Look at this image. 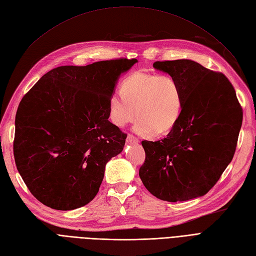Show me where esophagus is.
I'll return each instance as SVG.
<instances>
[{
  "mask_svg": "<svg viewBox=\"0 0 256 256\" xmlns=\"http://www.w3.org/2000/svg\"><path fill=\"white\" fill-rule=\"evenodd\" d=\"M140 142V140H138V138H136V136H132V134H128V136H127V142H129V144H132V142Z\"/></svg>",
  "mask_w": 256,
  "mask_h": 256,
  "instance_id": "obj_1",
  "label": "esophagus"
}]
</instances>
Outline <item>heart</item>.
I'll use <instances>...</instances> for the list:
<instances>
[{"label": "heart", "instance_id": "1", "mask_svg": "<svg viewBox=\"0 0 256 256\" xmlns=\"http://www.w3.org/2000/svg\"><path fill=\"white\" fill-rule=\"evenodd\" d=\"M182 110L180 86L168 74L138 71L122 80V92L116 91L109 98L111 122L124 127L138 116L136 131L147 136L169 132L176 125Z\"/></svg>", "mask_w": 256, "mask_h": 256}]
</instances>
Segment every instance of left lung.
Here are the masks:
<instances>
[{
	"label": "left lung",
	"mask_w": 256,
	"mask_h": 256,
	"mask_svg": "<svg viewBox=\"0 0 256 256\" xmlns=\"http://www.w3.org/2000/svg\"><path fill=\"white\" fill-rule=\"evenodd\" d=\"M153 67L178 82L182 110L166 138L142 142L146 158L140 178L162 200L202 196L233 158L242 122L240 104L226 76L194 60H158Z\"/></svg>",
	"instance_id": "8db88e82"
}]
</instances>
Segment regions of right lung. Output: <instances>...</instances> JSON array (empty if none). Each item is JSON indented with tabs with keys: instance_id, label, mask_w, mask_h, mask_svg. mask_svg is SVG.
<instances>
[{
	"instance_id": "1",
	"label": "right lung",
	"mask_w": 256,
	"mask_h": 256,
	"mask_svg": "<svg viewBox=\"0 0 256 256\" xmlns=\"http://www.w3.org/2000/svg\"><path fill=\"white\" fill-rule=\"evenodd\" d=\"M136 58L60 66L23 96L16 116L14 156L32 196L45 206L74 210L98 194L107 162L127 134L108 120L116 80Z\"/></svg>"
}]
</instances>
